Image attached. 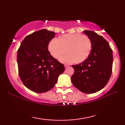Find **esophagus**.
I'll return each instance as SVG.
<instances>
[{
    "instance_id": "1",
    "label": "esophagus",
    "mask_w": 125,
    "mask_h": 125,
    "mask_svg": "<svg viewBox=\"0 0 125 125\" xmlns=\"http://www.w3.org/2000/svg\"><path fill=\"white\" fill-rule=\"evenodd\" d=\"M68 66H69V65H66V64L64 65V67L65 68H67V67H68Z\"/></svg>"
}]
</instances>
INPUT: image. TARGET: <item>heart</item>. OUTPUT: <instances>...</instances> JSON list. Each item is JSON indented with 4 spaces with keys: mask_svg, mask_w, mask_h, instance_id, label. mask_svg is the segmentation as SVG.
I'll use <instances>...</instances> for the list:
<instances>
[{
    "mask_svg": "<svg viewBox=\"0 0 125 125\" xmlns=\"http://www.w3.org/2000/svg\"><path fill=\"white\" fill-rule=\"evenodd\" d=\"M92 49L90 38L80 33L63 35L58 39H52L48 45L51 55L56 59L60 58L67 51L68 54L60 58L61 62L66 64L84 62L89 56Z\"/></svg>",
    "mask_w": 125,
    "mask_h": 125,
    "instance_id": "b5f03b06",
    "label": "heart"
}]
</instances>
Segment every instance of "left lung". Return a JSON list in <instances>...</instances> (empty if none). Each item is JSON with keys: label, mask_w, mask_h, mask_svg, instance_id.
I'll list each match as a JSON object with an SVG mask.
<instances>
[{"label": "left lung", "mask_w": 125, "mask_h": 125, "mask_svg": "<svg viewBox=\"0 0 125 125\" xmlns=\"http://www.w3.org/2000/svg\"><path fill=\"white\" fill-rule=\"evenodd\" d=\"M83 32L92 42V51L85 61L72 65L74 73L71 80L82 92L92 94L102 89L108 83L113 68V51L103 36L92 31Z\"/></svg>", "instance_id": "1"}]
</instances>
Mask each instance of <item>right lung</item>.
Segmentation results:
<instances>
[{"instance_id":"right-lung-1","label":"right lung","mask_w":125,"mask_h":125,"mask_svg":"<svg viewBox=\"0 0 125 125\" xmlns=\"http://www.w3.org/2000/svg\"><path fill=\"white\" fill-rule=\"evenodd\" d=\"M55 33L42 29L27 35L18 50L19 74L22 83L33 92L42 93L53 88L64 65L54 58L48 45Z\"/></svg>"}]
</instances>
